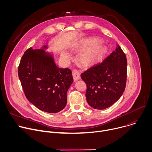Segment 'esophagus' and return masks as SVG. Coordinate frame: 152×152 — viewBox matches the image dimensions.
I'll use <instances>...</instances> for the list:
<instances>
[{
    "instance_id": "34e87169",
    "label": "esophagus",
    "mask_w": 152,
    "mask_h": 152,
    "mask_svg": "<svg viewBox=\"0 0 152 152\" xmlns=\"http://www.w3.org/2000/svg\"><path fill=\"white\" fill-rule=\"evenodd\" d=\"M72 75H73V77L74 82L77 81L80 78V73L77 70H76V69L73 70V72H72Z\"/></svg>"
}]
</instances>
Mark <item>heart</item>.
Returning <instances> with one entry per match:
<instances>
[{
	"label": "heart",
	"instance_id": "b5f03b06",
	"mask_svg": "<svg viewBox=\"0 0 152 152\" xmlns=\"http://www.w3.org/2000/svg\"><path fill=\"white\" fill-rule=\"evenodd\" d=\"M79 49H85L78 55L80 62L85 65L93 64L100 61L106 52V47L100 40L96 38H89L82 41L78 46ZM71 57L70 53L67 51H62L61 58L64 60H67Z\"/></svg>",
	"mask_w": 152,
	"mask_h": 152
}]
</instances>
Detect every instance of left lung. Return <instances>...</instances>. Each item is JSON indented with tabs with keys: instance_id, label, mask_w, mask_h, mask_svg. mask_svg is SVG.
I'll return each instance as SVG.
<instances>
[{
	"instance_id": "left-lung-1",
	"label": "left lung",
	"mask_w": 152,
	"mask_h": 152,
	"mask_svg": "<svg viewBox=\"0 0 152 152\" xmlns=\"http://www.w3.org/2000/svg\"><path fill=\"white\" fill-rule=\"evenodd\" d=\"M126 77V56L118 46L102 63L81 74L87 86L85 96L88 104L100 110L112 106L125 90Z\"/></svg>"
}]
</instances>
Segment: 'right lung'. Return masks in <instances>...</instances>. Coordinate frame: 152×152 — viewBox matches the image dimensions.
Instances as JSON below:
<instances>
[{
    "mask_svg": "<svg viewBox=\"0 0 152 152\" xmlns=\"http://www.w3.org/2000/svg\"><path fill=\"white\" fill-rule=\"evenodd\" d=\"M28 49L20 61L18 73L28 100L41 111L57 113L67 104V93L73 82L72 71L56 65L53 53Z\"/></svg>",
    "mask_w": 152,
    "mask_h": 152,
    "instance_id": "add662e5",
    "label": "right lung"
}]
</instances>
